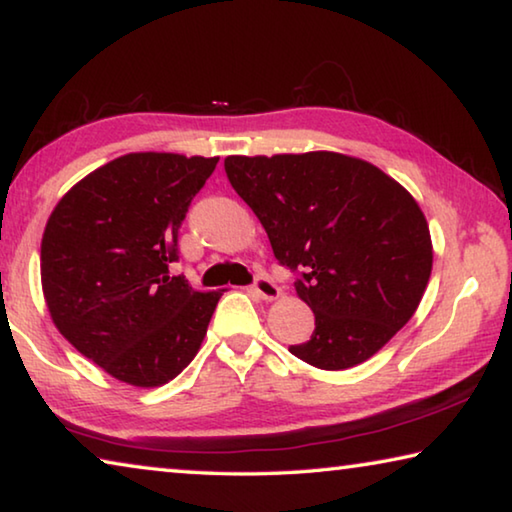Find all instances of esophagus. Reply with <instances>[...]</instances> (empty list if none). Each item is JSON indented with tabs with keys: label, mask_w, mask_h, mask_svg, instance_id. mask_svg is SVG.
<instances>
[{
	"label": "esophagus",
	"mask_w": 512,
	"mask_h": 512,
	"mask_svg": "<svg viewBox=\"0 0 512 512\" xmlns=\"http://www.w3.org/2000/svg\"><path fill=\"white\" fill-rule=\"evenodd\" d=\"M253 289H255V293L262 300H275V298H280V293H282V289L277 287V284L271 280V277L268 275H257L255 277V282H253Z\"/></svg>",
	"instance_id": "34e87169"
}]
</instances>
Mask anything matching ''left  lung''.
I'll use <instances>...</instances> for the list:
<instances>
[{
    "mask_svg": "<svg viewBox=\"0 0 512 512\" xmlns=\"http://www.w3.org/2000/svg\"><path fill=\"white\" fill-rule=\"evenodd\" d=\"M230 185L262 221L273 255L316 316L289 352L345 370L409 323L427 289L429 225L406 189L375 164L332 151L228 155Z\"/></svg>",
    "mask_w": 512,
    "mask_h": 512,
    "instance_id": "1",
    "label": "left lung"
}]
</instances>
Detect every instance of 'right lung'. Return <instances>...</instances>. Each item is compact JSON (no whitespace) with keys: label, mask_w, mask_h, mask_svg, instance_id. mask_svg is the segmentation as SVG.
I'll use <instances>...</instances> for the list:
<instances>
[{"label":"right lung","mask_w":512,"mask_h":512,"mask_svg":"<svg viewBox=\"0 0 512 512\" xmlns=\"http://www.w3.org/2000/svg\"><path fill=\"white\" fill-rule=\"evenodd\" d=\"M219 158L128 153L60 198L40 246L42 291L58 332L119 381L153 388L196 357L221 291H194L178 230Z\"/></svg>","instance_id":"obj_1"}]
</instances>
